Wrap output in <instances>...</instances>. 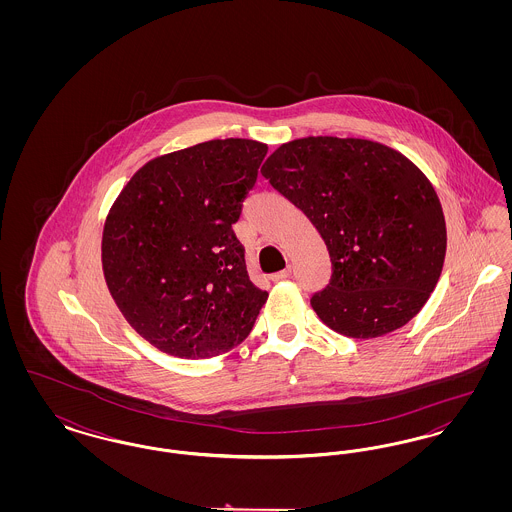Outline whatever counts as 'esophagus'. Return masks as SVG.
<instances>
[{
  "label": "esophagus",
  "mask_w": 512,
  "mask_h": 512,
  "mask_svg": "<svg viewBox=\"0 0 512 512\" xmlns=\"http://www.w3.org/2000/svg\"><path fill=\"white\" fill-rule=\"evenodd\" d=\"M292 276V267L284 268V270H280V272H274L272 276H270V280L272 282H278V280H284V278H290Z\"/></svg>",
  "instance_id": "1"
}]
</instances>
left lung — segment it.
Masks as SVG:
<instances>
[{
  "instance_id": "8db88e82",
  "label": "left lung",
  "mask_w": 512,
  "mask_h": 512,
  "mask_svg": "<svg viewBox=\"0 0 512 512\" xmlns=\"http://www.w3.org/2000/svg\"><path fill=\"white\" fill-rule=\"evenodd\" d=\"M261 172L328 247L332 278L311 297L326 326L378 338L424 307L447 232L434 186L405 155L370 140L309 136L278 147Z\"/></svg>"
}]
</instances>
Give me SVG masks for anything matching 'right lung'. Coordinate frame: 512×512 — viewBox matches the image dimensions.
Instances as JSON below:
<instances>
[{
  "label": "right lung",
  "instance_id": "obj_1",
  "mask_svg": "<svg viewBox=\"0 0 512 512\" xmlns=\"http://www.w3.org/2000/svg\"><path fill=\"white\" fill-rule=\"evenodd\" d=\"M268 147L226 138L146 163L109 211L107 288L128 324L180 359H209L249 336L268 293L253 286L232 224Z\"/></svg>",
  "mask_w": 512,
  "mask_h": 512
}]
</instances>
